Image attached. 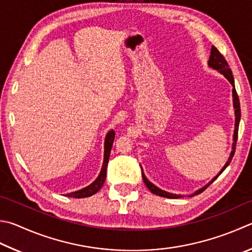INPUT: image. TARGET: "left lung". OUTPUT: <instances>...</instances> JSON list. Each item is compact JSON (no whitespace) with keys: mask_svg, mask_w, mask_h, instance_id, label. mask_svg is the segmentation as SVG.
I'll use <instances>...</instances> for the list:
<instances>
[{"mask_svg":"<svg viewBox=\"0 0 252 252\" xmlns=\"http://www.w3.org/2000/svg\"><path fill=\"white\" fill-rule=\"evenodd\" d=\"M208 66L210 68H213V69L217 70L220 72L221 75H223L227 78V80L230 82L231 86H232V101H234V108H235V116H236V120H235V131H234V142H232V151L229 155V158H228V161L226 162L225 165L221 168V171L219 172V174L217 176H215L212 181H210L207 185H205L202 189H199L198 190H196L193 195H189V196H194V195H198L204 191L207 187L212 184V183L216 180V178L220 175V174L225 171V168L229 165L232 158H234V154H235V150H236V144H237V139H238V129H239V121H240V116H241V112H240V102H239V98H238V94H237V91L235 88V80H234V76H232V72L231 69L229 68V65H228L227 61L225 59V57L222 56V55L219 53V50L213 46L212 50H210V56H209V61H208ZM142 177H143V182L144 184L146 185V187L150 189L151 193H153L155 195H158V196H162V197H166V198H181L183 197L182 195H176V194H172V193H167L165 190H162L161 189H158V187L155 186L154 184H152L148 178L145 177L143 171H142Z\"/></svg>","mask_w":252,"mask_h":252,"instance_id":"left-lung-1","label":"left lung"}]
</instances>
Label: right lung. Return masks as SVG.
<instances>
[{"mask_svg":"<svg viewBox=\"0 0 252 252\" xmlns=\"http://www.w3.org/2000/svg\"><path fill=\"white\" fill-rule=\"evenodd\" d=\"M114 133L113 130H110L108 132V134L106 136V141H104V157H103V164H102V168L101 172H100L99 176L97 177L94 183H91L89 186L85 187V189H79L77 191H72V193L67 194L68 197H72V198H84V197H89V196H93L94 194L97 193V191L101 189L104 181H106L107 177V166H108V162H109V157H110V152H111V148L113 144V140H114Z\"/></svg>","mask_w":252,"mask_h":252,"instance_id":"1","label":"right lung"}]
</instances>
